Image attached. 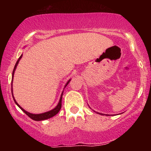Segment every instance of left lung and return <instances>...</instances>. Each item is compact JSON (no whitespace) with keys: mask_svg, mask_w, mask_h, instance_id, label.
Listing matches in <instances>:
<instances>
[{"mask_svg":"<svg viewBox=\"0 0 151 151\" xmlns=\"http://www.w3.org/2000/svg\"><path fill=\"white\" fill-rule=\"evenodd\" d=\"M99 114H100V113H99Z\"/></svg>","mask_w":151,"mask_h":151,"instance_id":"obj_1","label":"left lung"}]
</instances>
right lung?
Returning a JSON list of instances; mask_svg holds the SVG:
<instances>
[{
  "mask_svg": "<svg viewBox=\"0 0 151 151\" xmlns=\"http://www.w3.org/2000/svg\"><path fill=\"white\" fill-rule=\"evenodd\" d=\"M22 55H21L20 57L19 58V59H18V60H17V61L16 64H15L14 68L13 73H12V80H13L14 73L15 69H16V67H17V66L18 63H19V60H20V58H22ZM69 81H70V80H69ZM69 81H68V83H66V86L68 84V83H69ZM66 86H65V87H66ZM63 93H62V94H61V96H60V101H59L58 104L57 105V106H56V107L55 108V109H52L51 111H49V112H45V113L36 114H36H31V113H30V112H27V111H25V109H22V108L21 107V106H19V105L16 102V101H15L14 98V96H13V99H14V101H15V103H16V104L17 105V106H19V107L20 108V109H22V110L23 111V112H25V113L26 114V115H28V117H30V118H31V119L34 120V121H44V120L48 119V118H52V117L55 116V115L56 114H58V112L59 111H60V108H61V106H62V96H63Z\"/></svg>",
  "mask_w": 151,
  "mask_h": 151,
  "instance_id": "obj_1",
  "label": "right lung"
}]
</instances>
